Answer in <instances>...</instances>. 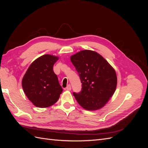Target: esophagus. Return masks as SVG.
<instances>
[{
    "instance_id": "esophagus-1",
    "label": "esophagus",
    "mask_w": 148,
    "mask_h": 148,
    "mask_svg": "<svg viewBox=\"0 0 148 148\" xmlns=\"http://www.w3.org/2000/svg\"><path fill=\"white\" fill-rule=\"evenodd\" d=\"M65 89H66V90H68V91L71 90V85H70V84L67 85V86L66 87Z\"/></svg>"
}]
</instances>
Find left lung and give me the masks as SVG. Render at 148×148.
<instances>
[{"mask_svg":"<svg viewBox=\"0 0 148 148\" xmlns=\"http://www.w3.org/2000/svg\"><path fill=\"white\" fill-rule=\"evenodd\" d=\"M82 83V91L73 92L76 100L84 109L96 110L104 106L117 87L115 70L95 51L83 50L70 57Z\"/></svg>","mask_w":148,"mask_h":148,"instance_id":"left-lung-1","label":"left lung"}]
</instances>
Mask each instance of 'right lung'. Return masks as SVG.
<instances>
[{"label":"right lung","mask_w":148,"mask_h":148,"mask_svg":"<svg viewBox=\"0 0 148 148\" xmlns=\"http://www.w3.org/2000/svg\"><path fill=\"white\" fill-rule=\"evenodd\" d=\"M59 57L45 54L30 65L22 79V87L28 99L40 108H46L58 101L63 89L53 72Z\"/></svg>","instance_id":"obj_1"}]
</instances>
